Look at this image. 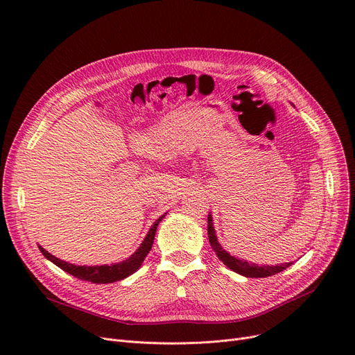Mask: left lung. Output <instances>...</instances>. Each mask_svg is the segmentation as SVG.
<instances>
[{
	"mask_svg": "<svg viewBox=\"0 0 355 355\" xmlns=\"http://www.w3.org/2000/svg\"><path fill=\"white\" fill-rule=\"evenodd\" d=\"M207 234H209V240H210V245L213 248V250L216 252V254L218 256V259L221 260L223 263H225L229 269H232L236 273L243 275L246 277H266V276H272L276 275L279 272L285 270L286 268H289L292 265L291 263H281V265H276V266H259L256 263H249L243 259H237L234 256H232L230 253H227L225 249H223L218 243L214 227H213V217L211 214H209L207 218Z\"/></svg>",
	"mask_w": 355,
	"mask_h": 355,
	"instance_id": "left-lung-1",
	"label": "left lung"
}]
</instances>
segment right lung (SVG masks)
<instances>
[{
    "label": "right lung",
    "instance_id": "right-lung-1",
    "mask_svg": "<svg viewBox=\"0 0 355 355\" xmlns=\"http://www.w3.org/2000/svg\"><path fill=\"white\" fill-rule=\"evenodd\" d=\"M166 213H164L154 225L149 229L148 234L145 236L144 241L141 243V246L138 248V250L128 257L126 260L121 263H115V265H102V266H76L64 262V260H60L58 257H54L53 254H50L49 252H46L42 246H39L40 252L43 253V256L46 259H49L50 262H53L55 266H59L60 269H63L64 272L70 273L71 276L80 279V281H87L92 284H112V282H118L122 281V279L128 277L129 275H132L134 272H137L139 269V266L142 265L144 259L146 257V254L149 253L154 243L155 239V232L157 227L159 225V221L165 217Z\"/></svg>",
    "mask_w": 355,
    "mask_h": 355
}]
</instances>
